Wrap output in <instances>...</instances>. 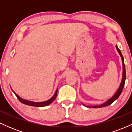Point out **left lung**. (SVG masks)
<instances>
[{
	"instance_id": "1",
	"label": "left lung",
	"mask_w": 132,
	"mask_h": 132,
	"mask_svg": "<svg viewBox=\"0 0 132 132\" xmlns=\"http://www.w3.org/2000/svg\"><path fill=\"white\" fill-rule=\"evenodd\" d=\"M116 49L117 50L119 53L121 57H122V64H123V76H122V82H121L120 86L119 89L117 90V91L116 92V93L115 94V95H113L111 99H110L109 100L107 101V102L104 103V104H102V105H97V106H88L87 107H89V108H101V107H106V106H108L110 105L113 102H114L116 99H118V97L120 96V95L122 93V90H123L124 85H125V79H126V72H125V64H124V61H123V57L122 56V53L120 50L119 49L117 46L116 45ZM84 105H85L84 104H83Z\"/></svg>"
}]
</instances>
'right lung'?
<instances>
[{
    "label": "right lung",
    "instance_id": "add662e5",
    "mask_svg": "<svg viewBox=\"0 0 132 132\" xmlns=\"http://www.w3.org/2000/svg\"><path fill=\"white\" fill-rule=\"evenodd\" d=\"M57 89L56 90V91L55 94H54V95L51 98V99H50L49 100H48V101H45V102H31V101H27V100L23 99L21 97H20L19 95L16 94H15V92H14V94H15L16 97H17V99H19L21 102L23 103V104H26V105H30V106H34V107H44V106H46L49 105V104H50L51 103L56 99L57 95Z\"/></svg>",
    "mask_w": 132,
    "mask_h": 132
}]
</instances>
